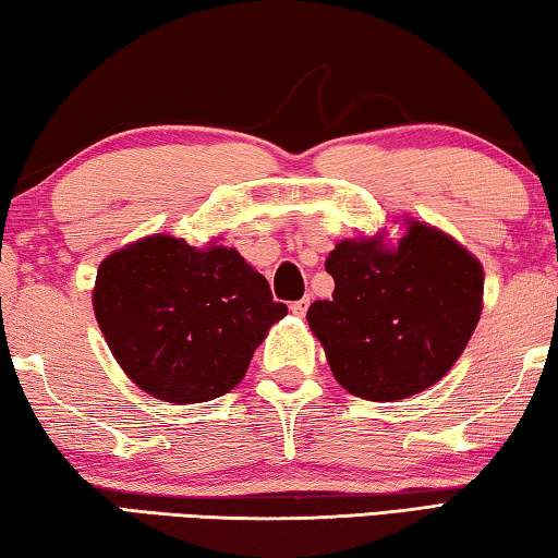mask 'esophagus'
Listing matches in <instances>:
<instances>
[{
    "mask_svg": "<svg viewBox=\"0 0 558 558\" xmlns=\"http://www.w3.org/2000/svg\"><path fill=\"white\" fill-rule=\"evenodd\" d=\"M289 310H292V312L296 314V317H304L306 310H310V296L296 299V302H292V306H289Z\"/></svg>",
    "mask_w": 558,
    "mask_h": 558,
    "instance_id": "obj_1",
    "label": "esophagus"
}]
</instances>
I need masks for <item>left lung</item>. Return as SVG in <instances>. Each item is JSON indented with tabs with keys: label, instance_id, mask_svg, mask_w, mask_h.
<instances>
[{
	"label": "left lung",
	"instance_id": "8db88e82",
	"mask_svg": "<svg viewBox=\"0 0 558 558\" xmlns=\"http://www.w3.org/2000/svg\"><path fill=\"white\" fill-rule=\"evenodd\" d=\"M325 269L335 294L314 302L306 322L357 398L390 402L435 385L481 319L483 266L425 223H410L395 248L342 241Z\"/></svg>",
	"mask_w": 558,
	"mask_h": 558
}]
</instances>
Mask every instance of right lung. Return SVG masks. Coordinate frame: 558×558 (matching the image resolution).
I'll list each match as a JSON object with an SVG mask.
<instances>
[{
  "label": "right lung",
  "mask_w": 558,
  "mask_h": 558,
  "mask_svg": "<svg viewBox=\"0 0 558 558\" xmlns=\"http://www.w3.org/2000/svg\"><path fill=\"white\" fill-rule=\"evenodd\" d=\"M93 306L118 365L153 398H221L246 375L287 304L236 248L141 239L100 264Z\"/></svg>",
  "instance_id": "right-lung-1"
}]
</instances>
